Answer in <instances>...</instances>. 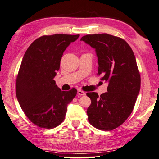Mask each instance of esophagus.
<instances>
[{
    "mask_svg": "<svg viewBox=\"0 0 159 159\" xmlns=\"http://www.w3.org/2000/svg\"><path fill=\"white\" fill-rule=\"evenodd\" d=\"M78 94L79 95H85V93L84 91H83L82 90H78Z\"/></svg>",
    "mask_w": 159,
    "mask_h": 159,
    "instance_id": "esophagus-1",
    "label": "esophagus"
}]
</instances>
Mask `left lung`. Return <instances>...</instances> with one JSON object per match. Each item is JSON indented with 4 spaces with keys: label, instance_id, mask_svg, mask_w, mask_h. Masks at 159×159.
Wrapping results in <instances>:
<instances>
[{
    "label": "left lung",
    "instance_id": "left-lung-1",
    "mask_svg": "<svg viewBox=\"0 0 159 159\" xmlns=\"http://www.w3.org/2000/svg\"><path fill=\"white\" fill-rule=\"evenodd\" d=\"M80 40L96 52L98 75L108 81L107 92L98 95L87 93L91 100L88 107L89 122L103 131L120 127L134 109L141 86V77L132 48L119 37L106 33L87 34Z\"/></svg>",
    "mask_w": 159,
    "mask_h": 159
}]
</instances>
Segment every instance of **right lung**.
<instances>
[{
    "mask_svg": "<svg viewBox=\"0 0 159 159\" xmlns=\"http://www.w3.org/2000/svg\"><path fill=\"white\" fill-rule=\"evenodd\" d=\"M79 34L43 35L27 48L16 82V96L22 111L37 127L53 129L64 121L67 105L77 93L62 91L54 80L63 53Z\"/></svg>",
    "mask_w": 159,
    "mask_h": 159,
    "instance_id": "right-lung-1",
    "label": "right lung"
}]
</instances>
